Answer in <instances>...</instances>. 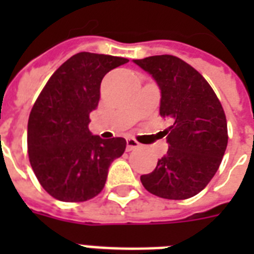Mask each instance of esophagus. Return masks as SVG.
Returning a JSON list of instances; mask_svg holds the SVG:
<instances>
[{"label": "esophagus", "mask_w": 254, "mask_h": 254, "mask_svg": "<svg viewBox=\"0 0 254 254\" xmlns=\"http://www.w3.org/2000/svg\"><path fill=\"white\" fill-rule=\"evenodd\" d=\"M139 147V143L135 141L134 138H127V150L130 151L133 149H137Z\"/></svg>", "instance_id": "esophagus-1"}]
</instances>
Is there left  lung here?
I'll return each mask as SVG.
<instances>
[{
  "instance_id": "1",
  "label": "left lung",
  "mask_w": 254,
  "mask_h": 254,
  "mask_svg": "<svg viewBox=\"0 0 254 254\" xmlns=\"http://www.w3.org/2000/svg\"><path fill=\"white\" fill-rule=\"evenodd\" d=\"M161 89L159 115L171 121L169 150L154 171L141 175L143 187L159 197L183 200L208 185L228 143L224 109L196 69L173 55L133 61Z\"/></svg>"
}]
</instances>
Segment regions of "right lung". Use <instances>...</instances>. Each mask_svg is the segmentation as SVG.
I'll return each mask as SVG.
<instances>
[{"instance_id": "obj_1", "label": "right lung", "mask_w": 254, "mask_h": 254, "mask_svg": "<svg viewBox=\"0 0 254 254\" xmlns=\"http://www.w3.org/2000/svg\"><path fill=\"white\" fill-rule=\"evenodd\" d=\"M127 59L79 53L50 77L30 112L27 150L42 187L58 200L85 201L105 186L108 170L124 154L121 137L103 139L88 129L99 105L100 85Z\"/></svg>"}]
</instances>
